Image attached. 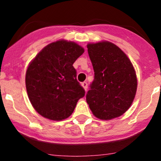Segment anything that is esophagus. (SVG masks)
I'll return each instance as SVG.
<instances>
[{
	"label": "esophagus",
	"instance_id": "1",
	"mask_svg": "<svg viewBox=\"0 0 161 161\" xmlns=\"http://www.w3.org/2000/svg\"><path fill=\"white\" fill-rule=\"evenodd\" d=\"M82 86H83L84 90L86 91L87 90V88H88V83H87L86 82H83L82 83Z\"/></svg>",
	"mask_w": 161,
	"mask_h": 161
}]
</instances>
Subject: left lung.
<instances>
[{
    "mask_svg": "<svg viewBox=\"0 0 161 161\" xmlns=\"http://www.w3.org/2000/svg\"><path fill=\"white\" fill-rule=\"evenodd\" d=\"M88 53L94 79L86 102L97 118L110 120L122 115L135 98L137 79L132 64L119 47L109 42L90 43Z\"/></svg>",
    "mask_w": 161,
    "mask_h": 161,
    "instance_id": "left-lung-1",
    "label": "left lung"
}]
</instances>
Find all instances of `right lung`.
<instances>
[{
	"label": "right lung",
	"instance_id": "right-lung-1",
	"mask_svg": "<svg viewBox=\"0 0 161 161\" xmlns=\"http://www.w3.org/2000/svg\"><path fill=\"white\" fill-rule=\"evenodd\" d=\"M83 52L76 43L59 40L45 47L31 62L25 86L31 103L40 115L53 121L65 119L85 96L73 67Z\"/></svg>",
	"mask_w": 161,
	"mask_h": 161
}]
</instances>
